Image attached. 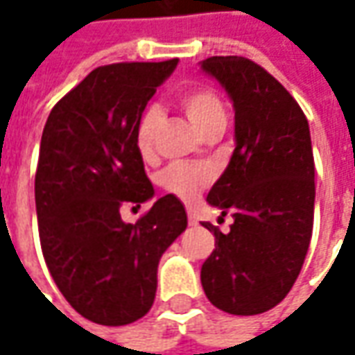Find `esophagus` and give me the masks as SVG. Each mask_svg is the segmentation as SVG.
<instances>
[{
    "label": "esophagus",
    "instance_id": "34e87169",
    "mask_svg": "<svg viewBox=\"0 0 355 355\" xmlns=\"http://www.w3.org/2000/svg\"><path fill=\"white\" fill-rule=\"evenodd\" d=\"M187 219H189V225H198V217H196L191 207H187Z\"/></svg>",
    "mask_w": 355,
    "mask_h": 355
}]
</instances>
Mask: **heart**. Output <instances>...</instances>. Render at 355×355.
Wrapping results in <instances>:
<instances>
[{
    "mask_svg": "<svg viewBox=\"0 0 355 355\" xmlns=\"http://www.w3.org/2000/svg\"><path fill=\"white\" fill-rule=\"evenodd\" d=\"M180 104L184 108L185 116L196 126L199 134H205L219 122H225V108L217 94L207 89H189L180 94ZM162 120V110L156 104L148 106L136 124V148L142 157H150L154 152V138ZM159 185L175 198L196 199L199 191L211 182V173L205 168L191 166V164H171L157 178Z\"/></svg>",
    "mask_w": 355,
    "mask_h": 355,
    "instance_id": "1",
    "label": "heart"
}]
</instances>
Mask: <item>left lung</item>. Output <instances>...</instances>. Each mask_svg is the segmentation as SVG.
<instances>
[{"label": "left lung", "mask_w": 355, "mask_h": 355, "mask_svg": "<svg viewBox=\"0 0 355 355\" xmlns=\"http://www.w3.org/2000/svg\"><path fill=\"white\" fill-rule=\"evenodd\" d=\"M235 110V150L207 203L233 215L229 233L205 225L215 249L201 266L213 306L252 316L277 306L306 259L314 223V156L304 112L291 92L245 57L199 62Z\"/></svg>", "instance_id": "8db88e82"}]
</instances>
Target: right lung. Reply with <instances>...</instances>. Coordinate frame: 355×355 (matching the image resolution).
<instances>
[{"instance_id": "1", "label": "right lung", "mask_w": 355, "mask_h": 355, "mask_svg": "<svg viewBox=\"0 0 355 355\" xmlns=\"http://www.w3.org/2000/svg\"><path fill=\"white\" fill-rule=\"evenodd\" d=\"M178 59L98 67L51 110L35 173L39 239L49 272L87 320L124 326L148 314L162 254L187 227L164 196L136 223L120 207L154 198L136 124Z\"/></svg>"}]
</instances>
